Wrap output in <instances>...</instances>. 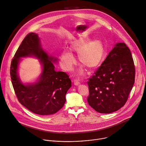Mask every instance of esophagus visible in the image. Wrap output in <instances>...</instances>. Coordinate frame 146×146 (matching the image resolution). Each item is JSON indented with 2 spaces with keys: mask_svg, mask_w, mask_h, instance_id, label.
Wrapping results in <instances>:
<instances>
[{
  "mask_svg": "<svg viewBox=\"0 0 146 146\" xmlns=\"http://www.w3.org/2000/svg\"><path fill=\"white\" fill-rule=\"evenodd\" d=\"M74 84L76 86H78V85H79L80 84V82L78 80H74Z\"/></svg>",
  "mask_w": 146,
  "mask_h": 146,
  "instance_id": "1",
  "label": "esophagus"
}]
</instances>
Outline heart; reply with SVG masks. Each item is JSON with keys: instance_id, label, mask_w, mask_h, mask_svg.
<instances>
[{"instance_id": "heart-1", "label": "heart", "mask_w": 146, "mask_h": 146, "mask_svg": "<svg viewBox=\"0 0 146 146\" xmlns=\"http://www.w3.org/2000/svg\"><path fill=\"white\" fill-rule=\"evenodd\" d=\"M87 38H80L74 41L71 45V49L78 53V60L88 69H94L103 61L105 55L103 45L100 40L90 41ZM73 55L68 50H64L61 54L60 62L62 67L66 71L72 70L75 63ZM80 74H84V70L81 69Z\"/></svg>"}]
</instances>
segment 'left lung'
Returning a JSON list of instances; mask_svg holds the SVG:
<instances>
[{"label":"left lung","mask_w":146,"mask_h":146,"mask_svg":"<svg viewBox=\"0 0 146 146\" xmlns=\"http://www.w3.org/2000/svg\"><path fill=\"white\" fill-rule=\"evenodd\" d=\"M135 67L131 52L117 43L87 81L89 105L100 113L114 112L126 103L135 82Z\"/></svg>","instance_id":"left-lung-1"}]
</instances>
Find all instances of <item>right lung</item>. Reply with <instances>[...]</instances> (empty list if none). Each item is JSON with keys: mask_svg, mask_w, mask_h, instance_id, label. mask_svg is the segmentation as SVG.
<instances>
[{"mask_svg": "<svg viewBox=\"0 0 146 146\" xmlns=\"http://www.w3.org/2000/svg\"><path fill=\"white\" fill-rule=\"evenodd\" d=\"M34 55L41 59L44 70L39 81L35 84L25 86L17 76L19 58ZM50 58L41 48L37 34H28L17 50L10 66L13 87L19 102L32 113L39 115L56 113L63 108L66 94L72 86L69 76L64 72H56Z\"/></svg>", "mask_w": 146, "mask_h": 146, "instance_id": "obj_1", "label": "right lung"}]
</instances>
